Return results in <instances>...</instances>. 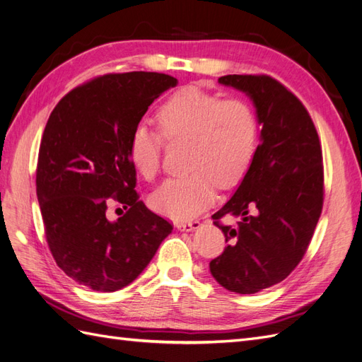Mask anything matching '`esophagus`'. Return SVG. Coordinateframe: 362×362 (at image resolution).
I'll return each mask as SVG.
<instances>
[{"instance_id":"esophagus-1","label":"esophagus","mask_w":362,"mask_h":362,"mask_svg":"<svg viewBox=\"0 0 362 362\" xmlns=\"http://www.w3.org/2000/svg\"><path fill=\"white\" fill-rule=\"evenodd\" d=\"M199 221H192V222H177V226L180 231H193V229H196V228H199Z\"/></svg>"}]
</instances>
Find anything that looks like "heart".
Here are the masks:
<instances>
[{
    "mask_svg": "<svg viewBox=\"0 0 362 362\" xmlns=\"http://www.w3.org/2000/svg\"><path fill=\"white\" fill-rule=\"evenodd\" d=\"M160 132L145 122L134 127L129 158L141 177L160 172L166 141L187 139V175L169 178L151 196L156 211L185 221L210 205L217 185L233 187L245 177L258 145V117L242 98L222 100L199 87H182L157 110Z\"/></svg>",
    "mask_w": 362,
    "mask_h": 362,
    "instance_id": "obj_1",
    "label": "heart"
}]
</instances>
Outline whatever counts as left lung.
<instances>
[{
  "label": "left lung",
  "mask_w": 362,
  "mask_h": 362,
  "mask_svg": "<svg viewBox=\"0 0 362 362\" xmlns=\"http://www.w3.org/2000/svg\"><path fill=\"white\" fill-rule=\"evenodd\" d=\"M218 83L254 101L261 144L233 198L211 216L228 246L210 270L226 290L254 294L286 279L311 243L325 196L322 145L308 110L278 80L225 75ZM228 214L243 221L223 226Z\"/></svg>",
  "instance_id": "8db88e82"
}]
</instances>
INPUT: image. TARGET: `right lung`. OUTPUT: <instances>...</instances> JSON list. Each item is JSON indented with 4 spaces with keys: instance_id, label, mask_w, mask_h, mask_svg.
I'll use <instances>...</instances> for the list:
<instances>
[{
    "instance_id": "right-lung-1",
    "label": "right lung",
    "mask_w": 362,
    "mask_h": 362,
    "mask_svg": "<svg viewBox=\"0 0 362 362\" xmlns=\"http://www.w3.org/2000/svg\"><path fill=\"white\" fill-rule=\"evenodd\" d=\"M173 86L177 78L158 72L105 74L76 86L49 115L36 169L43 228L57 266L84 287H127L172 233L139 199L129 139ZM112 202L127 210L116 221L106 214Z\"/></svg>"
}]
</instances>
